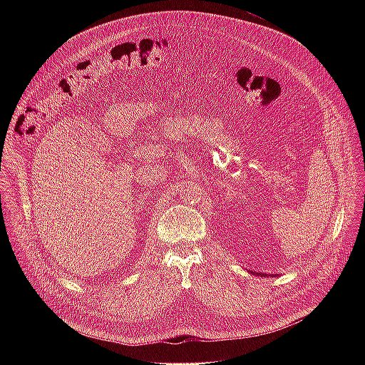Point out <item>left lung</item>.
<instances>
[{
    "label": "left lung",
    "instance_id": "obj_1",
    "mask_svg": "<svg viewBox=\"0 0 365 365\" xmlns=\"http://www.w3.org/2000/svg\"><path fill=\"white\" fill-rule=\"evenodd\" d=\"M248 273H251V274H254V276H259V277H276V274H264V273H258V272H248Z\"/></svg>",
    "mask_w": 365,
    "mask_h": 365
}]
</instances>
